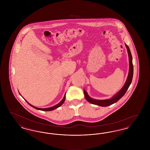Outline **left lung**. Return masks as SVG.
<instances>
[{"instance_id":"8db88e82","label":"left lung","mask_w":150,"mask_h":150,"mask_svg":"<svg viewBox=\"0 0 150 150\" xmlns=\"http://www.w3.org/2000/svg\"><path fill=\"white\" fill-rule=\"evenodd\" d=\"M125 44V47L127 49L128 53L129 69L128 75V77H127V80H126L124 85L122 86V88H121V89L116 94H115L112 98L108 99V100H100L93 99L91 97H89L88 93L84 89V93L85 98L86 100H88L89 103L93 104V105L102 106V107H106V106H108L110 105H111L117 102L122 97H123V96L127 92L129 86L132 83V79H133V62H132V56L130 50H129L128 46L126 44Z\"/></svg>"}]
</instances>
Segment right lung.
Here are the masks:
<instances>
[{"label":"right lung","mask_w":150,"mask_h":150,"mask_svg":"<svg viewBox=\"0 0 150 150\" xmlns=\"http://www.w3.org/2000/svg\"><path fill=\"white\" fill-rule=\"evenodd\" d=\"M66 94V93H65ZM65 97H66V95L64 94V98H63V99L62 100L59 102V103H58V104H57L56 105H55V106H52V107H48V108H38V107H35V106H33V105H31V104H30L29 102L27 101V100H26L27 102H28V103L29 104V105H30L31 107H34V108H35L36 109H37V110H41V111H52V110H55V109H56L58 107H60L63 103H64V100H65Z\"/></svg>","instance_id":"right-lung-1"}]
</instances>
